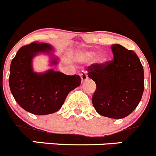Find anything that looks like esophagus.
Masks as SVG:
<instances>
[{"instance_id":"34e87169","label":"esophagus","mask_w":156,"mask_h":156,"mask_svg":"<svg viewBox=\"0 0 156 156\" xmlns=\"http://www.w3.org/2000/svg\"><path fill=\"white\" fill-rule=\"evenodd\" d=\"M80 76L81 81H82V82H84V81H86L87 79H88V76H87V73H86L85 72H82L80 74Z\"/></svg>"}]
</instances>
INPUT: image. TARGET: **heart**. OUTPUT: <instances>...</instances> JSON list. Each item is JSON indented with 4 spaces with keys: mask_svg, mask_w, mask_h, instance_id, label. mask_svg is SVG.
<instances>
[{
    "mask_svg": "<svg viewBox=\"0 0 156 156\" xmlns=\"http://www.w3.org/2000/svg\"><path fill=\"white\" fill-rule=\"evenodd\" d=\"M96 53L95 52H86V53H83L80 55V60H84V61H90V60H93L96 57ZM96 60H97L98 63H103L106 60V57L104 55L100 54L99 56H97L96 57Z\"/></svg>",
    "mask_w": 156,
    "mask_h": 156,
    "instance_id": "1",
    "label": "heart"
}]
</instances>
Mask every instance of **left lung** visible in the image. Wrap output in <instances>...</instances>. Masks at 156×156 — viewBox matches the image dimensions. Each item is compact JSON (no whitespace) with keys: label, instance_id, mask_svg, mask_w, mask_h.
<instances>
[{"label":"left lung","instance_id":"1","mask_svg":"<svg viewBox=\"0 0 156 156\" xmlns=\"http://www.w3.org/2000/svg\"><path fill=\"white\" fill-rule=\"evenodd\" d=\"M114 60L88 67V76L96 84L92 102L98 113L122 119L139 105L144 91V71L133 50L111 46Z\"/></svg>","mask_w":156,"mask_h":156}]
</instances>
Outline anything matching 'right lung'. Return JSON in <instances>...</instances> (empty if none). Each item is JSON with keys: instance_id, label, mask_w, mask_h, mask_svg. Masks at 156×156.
<instances>
[{"instance_id": "add662e5", "label": "right lung", "mask_w": 156, "mask_h": 156, "mask_svg": "<svg viewBox=\"0 0 156 156\" xmlns=\"http://www.w3.org/2000/svg\"><path fill=\"white\" fill-rule=\"evenodd\" d=\"M53 49L46 43H31L22 47L10 63L11 93L24 110L34 115H48L58 111L68 93L81 83L79 75H66L53 69L44 73L34 70L33 59L40 53L50 56L51 66L57 64L58 58L50 53Z\"/></svg>"}]
</instances>
